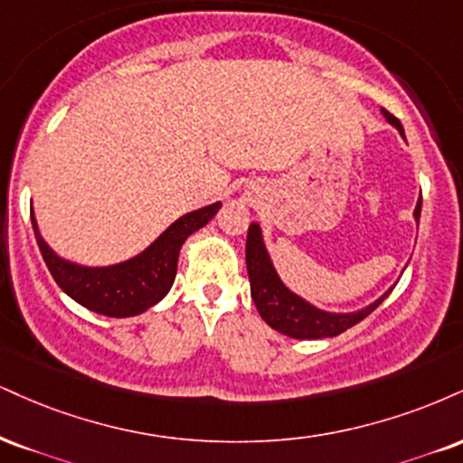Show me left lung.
<instances>
[{
    "mask_svg": "<svg viewBox=\"0 0 463 463\" xmlns=\"http://www.w3.org/2000/svg\"><path fill=\"white\" fill-rule=\"evenodd\" d=\"M382 114L386 116V120L397 127L401 136H403V127H401L397 116H392L391 111L386 109H382ZM414 217L416 222L420 220V200L414 209ZM246 265L250 276V291H252V299L259 315L263 317L267 326L274 327L276 332L291 338H299V341H306V338L338 336V334L354 327L355 323H360L364 317H369L392 291V288L386 291L380 299H375L371 306L358 310V313L338 315L315 308V306L304 302L302 298H298V295L291 293L285 285H282L274 265H271L269 254H267L265 250L259 224H250L248 228Z\"/></svg>",
    "mask_w": 463,
    "mask_h": 463,
    "instance_id": "left-lung-1",
    "label": "left lung"
}]
</instances>
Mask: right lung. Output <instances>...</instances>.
<instances>
[{"mask_svg": "<svg viewBox=\"0 0 463 463\" xmlns=\"http://www.w3.org/2000/svg\"><path fill=\"white\" fill-rule=\"evenodd\" d=\"M220 207L222 203H215L178 217L142 254L109 267H83L60 259L38 232L34 211L30 213L38 248L58 287L83 308L120 319L140 315L165 298L175 282L181 246L192 232L209 224Z\"/></svg>", "mask_w": 463, "mask_h": 463, "instance_id": "right-lung-1", "label": "right lung"}]
</instances>
